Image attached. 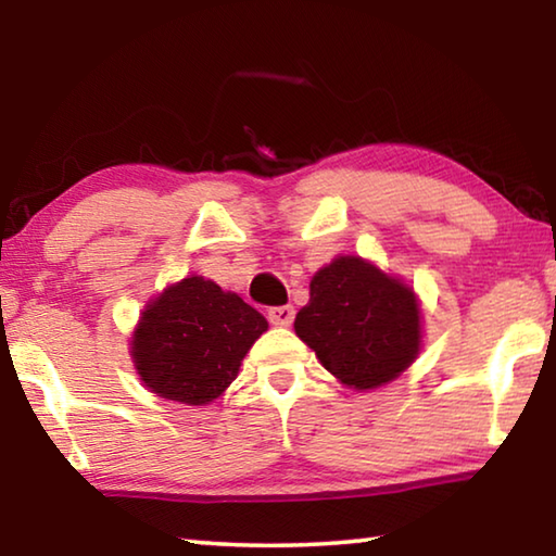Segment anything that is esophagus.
<instances>
[{
	"label": "esophagus",
	"mask_w": 556,
	"mask_h": 556,
	"mask_svg": "<svg viewBox=\"0 0 556 556\" xmlns=\"http://www.w3.org/2000/svg\"><path fill=\"white\" fill-rule=\"evenodd\" d=\"M267 318L271 326H289L294 321V306L285 304V306H271L267 312Z\"/></svg>",
	"instance_id": "34e87169"
}]
</instances>
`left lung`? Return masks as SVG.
<instances>
[{"label": "left lung", "instance_id": "obj_1", "mask_svg": "<svg viewBox=\"0 0 556 556\" xmlns=\"http://www.w3.org/2000/svg\"><path fill=\"white\" fill-rule=\"evenodd\" d=\"M294 328L324 368L355 390L407 370L421 338L414 291L361 257H338L316 271Z\"/></svg>", "mask_w": 556, "mask_h": 556}]
</instances>
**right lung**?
I'll use <instances>...</instances> for the list:
<instances>
[{
  "mask_svg": "<svg viewBox=\"0 0 556 556\" xmlns=\"http://www.w3.org/2000/svg\"><path fill=\"white\" fill-rule=\"evenodd\" d=\"M265 331V316L238 294L188 277L144 308L131 357L159 397L208 404L238 378L244 353Z\"/></svg>",
  "mask_w": 556,
  "mask_h": 556,
  "instance_id": "right-lung-1",
  "label": "right lung"
}]
</instances>
